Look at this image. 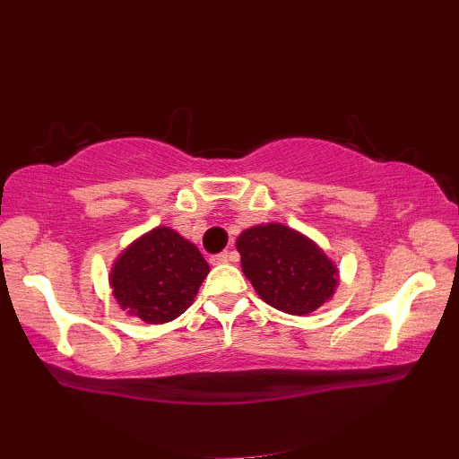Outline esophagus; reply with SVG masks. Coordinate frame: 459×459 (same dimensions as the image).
Returning <instances> with one entry per match:
<instances>
[{
  "label": "esophagus",
  "mask_w": 459,
  "mask_h": 459,
  "mask_svg": "<svg viewBox=\"0 0 459 459\" xmlns=\"http://www.w3.org/2000/svg\"><path fill=\"white\" fill-rule=\"evenodd\" d=\"M230 259H231V255H230L228 252H221V254H215V255H212L210 262H212L213 265H221V264H228Z\"/></svg>",
  "instance_id": "obj_1"
}]
</instances>
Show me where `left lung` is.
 I'll list each match as a JSON object with an SVG mask.
<instances>
[{"label": "left lung", "instance_id": "left-lung-1", "mask_svg": "<svg viewBox=\"0 0 459 459\" xmlns=\"http://www.w3.org/2000/svg\"><path fill=\"white\" fill-rule=\"evenodd\" d=\"M236 247L246 278L275 309L306 316L333 296L337 267L304 233L265 223L241 231Z\"/></svg>", "mask_w": 459, "mask_h": 459}]
</instances>
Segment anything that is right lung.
I'll list each match as a JSON object with an SVG mask.
<instances>
[{
  "mask_svg": "<svg viewBox=\"0 0 459 459\" xmlns=\"http://www.w3.org/2000/svg\"><path fill=\"white\" fill-rule=\"evenodd\" d=\"M210 265L194 244L160 226L126 247L111 267L114 298L145 324H166L194 304Z\"/></svg>",
  "mask_w": 459,
  "mask_h": 459,
  "instance_id": "right-lung-1",
  "label": "right lung"
}]
</instances>
